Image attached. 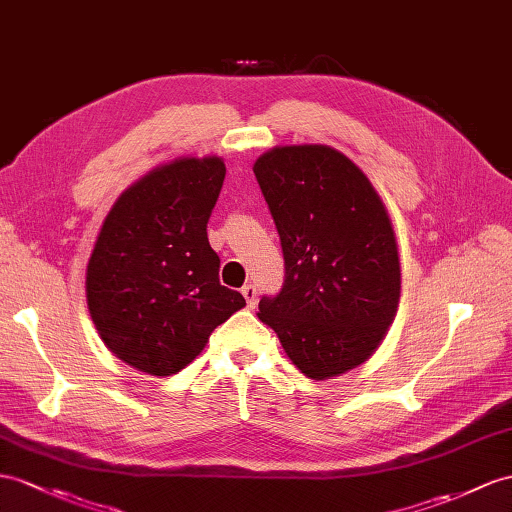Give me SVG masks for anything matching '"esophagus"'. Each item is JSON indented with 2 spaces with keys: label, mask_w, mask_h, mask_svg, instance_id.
Here are the masks:
<instances>
[{
  "label": "esophagus",
  "mask_w": 512,
  "mask_h": 512,
  "mask_svg": "<svg viewBox=\"0 0 512 512\" xmlns=\"http://www.w3.org/2000/svg\"><path fill=\"white\" fill-rule=\"evenodd\" d=\"M245 302H247V308H254L256 306V286L254 284H245L241 289Z\"/></svg>",
  "instance_id": "obj_1"
}]
</instances>
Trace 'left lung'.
<instances>
[{
    "instance_id": "1",
    "label": "left lung",
    "mask_w": 512,
    "mask_h": 512,
    "mask_svg": "<svg viewBox=\"0 0 512 512\" xmlns=\"http://www.w3.org/2000/svg\"><path fill=\"white\" fill-rule=\"evenodd\" d=\"M280 234L286 278L258 319L313 380L378 350L402 293L393 223L358 165L330 145H280L254 162Z\"/></svg>"
}]
</instances>
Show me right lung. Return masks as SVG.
Wrapping results in <instances>:
<instances>
[{
    "label": "right lung",
    "mask_w": 512,
    "mask_h": 512,
    "mask_svg": "<svg viewBox=\"0 0 512 512\" xmlns=\"http://www.w3.org/2000/svg\"><path fill=\"white\" fill-rule=\"evenodd\" d=\"M226 165L182 156L136 180L112 204L86 265V304L99 339L149 376H173L245 306L219 282L206 223Z\"/></svg>",
    "instance_id": "obj_1"
}]
</instances>
